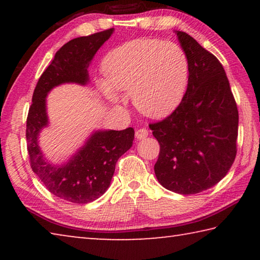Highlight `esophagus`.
Here are the masks:
<instances>
[{
	"label": "esophagus",
	"instance_id": "obj_1",
	"mask_svg": "<svg viewBox=\"0 0 260 260\" xmlns=\"http://www.w3.org/2000/svg\"><path fill=\"white\" fill-rule=\"evenodd\" d=\"M148 134L149 133H148V131L146 128H140V129H136V132H135V136H136V139H138V140L146 139Z\"/></svg>",
	"mask_w": 260,
	"mask_h": 260
}]
</instances>
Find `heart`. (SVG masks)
<instances>
[{
	"label": "heart",
	"instance_id": "heart-1",
	"mask_svg": "<svg viewBox=\"0 0 260 260\" xmlns=\"http://www.w3.org/2000/svg\"><path fill=\"white\" fill-rule=\"evenodd\" d=\"M103 71L107 82L101 83V88L111 102H121L116 91L132 94L141 113L161 118L181 102L189 67L186 54L175 43L140 39L110 51Z\"/></svg>",
	"mask_w": 260,
	"mask_h": 260
}]
</instances>
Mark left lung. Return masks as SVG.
Instances as JSON below:
<instances>
[{"label":"left lung","instance_id":"obj_1","mask_svg":"<svg viewBox=\"0 0 260 260\" xmlns=\"http://www.w3.org/2000/svg\"><path fill=\"white\" fill-rule=\"evenodd\" d=\"M175 34L188 59L187 90L169 117L149 127L160 147L155 164L158 182L192 195L217 184L234 162L239 111L217 57L189 34Z\"/></svg>","mask_w":260,"mask_h":260}]
</instances>
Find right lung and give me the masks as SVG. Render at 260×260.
Returning a JSON list of instances; mask_svg holds the SVG:
<instances>
[{"label":"right lung","mask_w":260,"mask_h":260,"mask_svg":"<svg viewBox=\"0 0 260 260\" xmlns=\"http://www.w3.org/2000/svg\"><path fill=\"white\" fill-rule=\"evenodd\" d=\"M114 28L80 37L60 48L39 79L26 121V140L30 166L45 187L55 196L76 204H87L107 191L116 162L133 144L134 129L95 131L85 144L64 164H52L39 146V135L49 125L47 95L63 83L86 86L88 68Z\"/></svg>","instance_id":"right-lung-1"}]
</instances>
